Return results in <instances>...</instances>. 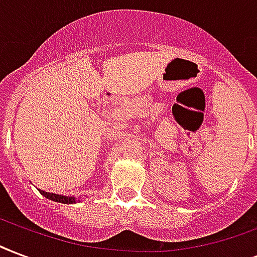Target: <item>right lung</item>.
Returning <instances> with one entry per match:
<instances>
[{"label":"right lung","mask_w":257,"mask_h":257,"mask_svg":"<svg viewBox=\"0 0 257 257\" xmlns=\"http://www.w3.org/2000/svg\"><path fill=\"white\" fill-rule=\"evenodd\" d=\"M40 193L48 199H52L55 202H62V203H75V198H72V197H66V195H58V194H51V193H46V191H43V190H39Z\"/></svg>","instance_id":"add662e5"}]
</instances>
